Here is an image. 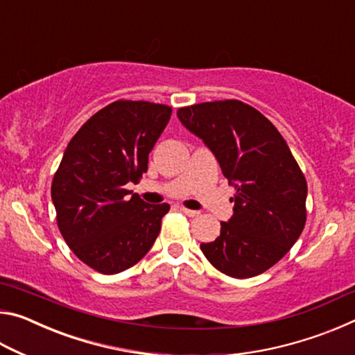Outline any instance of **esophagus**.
Wrapping results in <instances>:
<instances>
[{
	"instance_id": "obj_1",
	"label": "esophagus",
	"mask_w": 355,
	"mask_h": 355,
	"mask_svg": "<svg viewBox=\"0 0 355 355\" xmlns=\"http://www.w3.org/2000/svg\"><path fill=\"white\" fill-rule=\"evenodd\" d=\"M180 211L186 216H189V218H196V216H199V211H196V209H189V208H180Z\"/></svg>"
}]
</instances>
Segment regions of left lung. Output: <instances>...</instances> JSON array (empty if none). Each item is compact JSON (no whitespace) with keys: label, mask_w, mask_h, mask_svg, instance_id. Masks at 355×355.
<instances>
[{"label":"left lung","mask_w":355,"mask_h":355,"mask_svg":"<svg viewBox=\"0 0 355 355\" xmlns=\"http://www.w3.org/2000/svg\"><path fill=\"white\" fill-rule=\"evenodd\" d=\"M177 116L200 137L235 188L233 216L220 235L200 244L225 275L249 279L274 266L304 230L307 182L277 128L239 100L180 107Z\"/></svg>","instance_id":"8db88e82"}]
</instances>
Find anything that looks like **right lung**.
<instances>
[{
    "label": "right lung",
    "instance_id": "obj_1",
    "mask_svg": "<svg viewBox=\"0 0 355 355\" xmlns=\"http://www.w3.org/2000/svg\"><path fill=\"white\" fill-rule=\"evenodd\" d=\"M172 107L117 100L71 137L51 183L61 235L83 263L117 274L141 260L161 230L167 203L150 205L123 186L147 172L148 153Z\"/></svg>",
    "mask_w": 355,
    "mask_h": 355
}]
</instances>
